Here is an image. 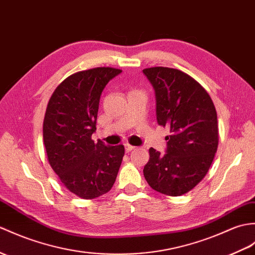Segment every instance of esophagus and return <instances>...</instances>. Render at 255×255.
Wrapping results in <instances>:
<instances>
[{
  "label": "esophagus",
  "instance_id": "esophagus-1",
  "mask_svg": "<svg viewBox=\"0 0 255 255\" xmlns=\"http://www.w3.org/2000/svg\"><path fill=\"white\" fill-rule=\"evenodd\" d=\"M125 149H126V152H131L132 150L135 149V146L129 144V143H125Z\"/></svg>",
  "mask_w": 255,
  "mask_h": 255
}]
</instances>
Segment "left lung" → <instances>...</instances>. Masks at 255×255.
Returning <instances> with one entry per match:
<instances>
[{"mask_svg": "<svg viewBox=\"0 0 255 255\" xmlns=\"http://www.w3.org/2000/svg\"><path fill=\"white\" fill-rule=\"evenodd\" d=\"M143 73L155 90L158 125L170 130L167 153L151 147L143 175L153 190L178 197L204 178L214 159L220 138L216 110L208 91L181 70L158 66Z\"/></svg>", "mask_w": 255, "mask_h": 255, "instance_id": "1", "label": "left lung"}]
</instances>
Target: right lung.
<instances>
[{
    "instance_id": "1",
    "label": "right lung",
    "mask_w": 255,
    "mask_h": 255,
    "mask_svg": "<svg viewBox=\"0 0 255 255\" xmlns=\"http://www.w3.org/2000/svg\"><path fill=\"white\" fill-rule=\"evenodd\" d=\"M113 67L77 72L51 96L43 121L47 161L67 190L81 199L109 192L120 170L125 147L94 142L100 97L108 82L121 74Z\"/></svg>"
}]
</instances>
